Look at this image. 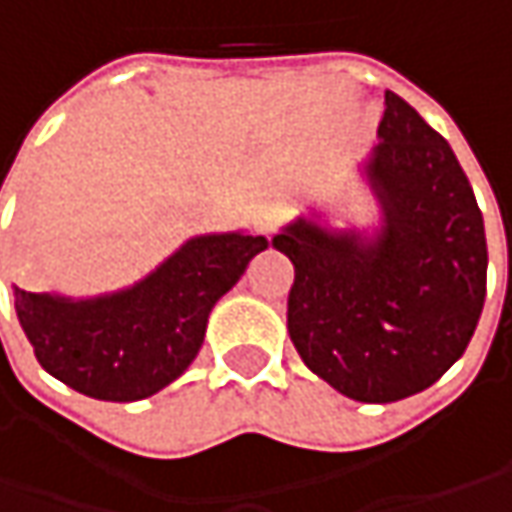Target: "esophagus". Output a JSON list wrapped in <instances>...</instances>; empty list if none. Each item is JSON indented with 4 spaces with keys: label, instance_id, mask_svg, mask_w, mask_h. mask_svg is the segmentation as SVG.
Returning <instances> with one entry per match:
<instances>
[{
    "label": "esophagus",
    "instance_id": "obj_1",
    "mask_svg": "<svg viewBox=\"0 0 512 512\" xmlns=\"http://www.w3.org/2000/svg\"><path fill=\"white\" fill-rule=\"evenodd\" d=\"M279 222H282V207L273 205V202H262V205H256V210H253V225H256L259 233H265V236H270Z\"/></svg>",
    "mask_w": 512,
    "mask_h": 512
}]
</instances>
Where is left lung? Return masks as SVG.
<instances>
[{"instance_id": "left-lung-1", "label": "left lung", "mask_w": 512, "mask_h": 512, "mask_svg": "<svg viewBox=\"0 0 512 512\" xmlns=\"http://www.w3.org/2000/svg\"><path fill=\"white\" fill-rule=\"evenodd\" d=\"M364 176L376 233L299 216L273 236L296 267L287 333L347 399L387 404L439 382L467 350L487 293L482 210L456 153L396 93Z\"/></svg>"}]
</instances>
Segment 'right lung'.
I'll return each instance as SVG.
<instances>
[{
	"instance_id": "add662e5",
	"label": "right lung",
	"mask_w": 512,
	"mask_h": 512,
	"mask_svg": "<svg viewBox=\"0 0 512 512\" xmlns=\"http://www.w3.org/2000/svg\"><path fill=\"white\" fill-rule=\"evenodd\" d=\"M265 236H193L133 287L70 299L13 287L19 325L53 379L102 402H139L196 359L207 316L242 279Z\"/></svg>"
}]
</instances>
